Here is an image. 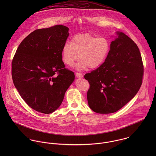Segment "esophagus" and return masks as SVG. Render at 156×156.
Segmentation results:
<instances>
[{
    "mask_svg": "<svg viewBox=\"0 0 156 156\" xmlns=\"http://www.w3.org/2000/svg\"><path fill=\"white\" fill-rule=\"evenodd\" d=\"M76 76L77 77L82 78V77H83V74H81V73H76Z\"/></svg>",
    "mask_w": 156,
    "mask_h": 156,
    "instance_id": "obj_1",
    "label": "esophagus"
}]
</instances>
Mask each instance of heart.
Masks as SVG:
<instances>
[{"mask_svg":"<svg viewBox=\"0 0 156 156\" xmlns=\"http://www.w3.org/2000/svg\"><path fill=\"white\" fill-rule=\"evenodd\" d=\"M111 50V43L106 37H99L90 34L74 35L70 41L62 47L61 56L67 66H72L78 59L76 65L78 69H95L105 61Z\"/></svg>","mask_w":156,"mask_h":156,"instance_id":"heart-1","label":"heart"}]
</instances>
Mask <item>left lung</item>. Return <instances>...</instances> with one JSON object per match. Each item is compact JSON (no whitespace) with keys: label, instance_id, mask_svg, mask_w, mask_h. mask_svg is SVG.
<instances>
[{"label":"left lung","instance_id":"left-lung-1","mask_svg":"<svg viewBox=\"0 0 156 156\" xmlns=\"http://www.w3.org/2000/svg\"><path fill=\"white\" fill-rule=\"evenodd\" d=\"M118 35L105 62L84 76L90 85L89 108L98 113L119 110L136 95L142 83L144 65L137 45L124 33Z\"/></svg>","mask_w":156,"mask_h":156}]
</instances>
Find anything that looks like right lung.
<instances>
[{
	"label": "right lung",
	"mask_w": 156,
	"mask_h": 156,
	"mask_svg": "<svg viewBox=\"0 0 156 156\" xmlns=\"http://www.w3.org/2000/svg\"><path fill=\"white\" fill-rule=\"evenodd\" d=\"M68 30L59 24L35 30L21 42L12 59L14 86L36 111H55L74 80V73L65 68L61 56Z\"/></svg>",
	"instance_id": "obj_1"
}]
</instances>
